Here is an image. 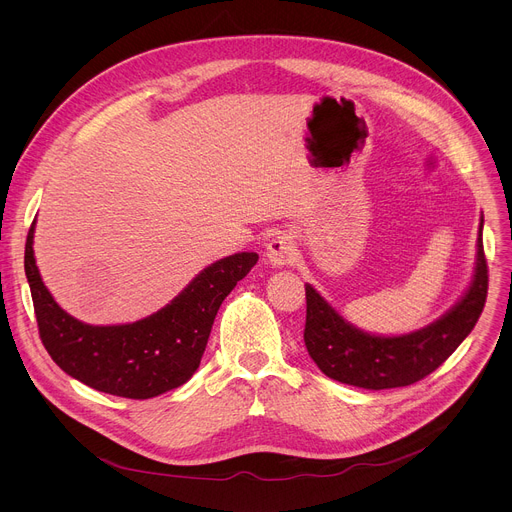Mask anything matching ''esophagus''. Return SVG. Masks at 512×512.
<instances>
[{
	"mask_svg": "<svg viewBox=\"0 0 512 512\" xmlns=\"http://www.w3.org/2000/svg\"><path fill=\"white\" fill-rule=\"evenodd\" d=\"M298 257V249L291 241V237H287L285 233H277L269 243H267V259L271 265L281 267V265H289L294 263Z\"/></svg>",
	"mask_w": 512,
	"mask_h": 512,
	"instance_id": "obj_1",
	"label": "esophagus"
}]
</instances>
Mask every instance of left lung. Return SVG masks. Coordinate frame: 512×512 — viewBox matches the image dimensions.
I'll use <instances>...</instances> for the list:
<instances>
[{"instance_id": "obj_1", "label": "left lung", "mask_w": 512, "mask_h": 512, "mask_svg": "<svg viewBox=\"0 0 512 512\" xmlns=\"http://www.w3.org/2000/svg\"><path fill=\"white\" fill-rule=\"evenodd\" d=\"M488 294V265L478 235V259L466 296L437 322L403 336H371L348 324L306 285L304 342L318 369L340 383L362 389H395L431 375L476 326Z\"/></svg>"}]
</instances>
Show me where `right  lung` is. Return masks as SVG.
<instances>
[{
	"mask_svg": "<svg viewBox=\"0 0 512 512\" xmlns=\"http://www.w3.org/2000/svg\"><path fill=\"white\" fill-rule=\"evenodd\" d=\"M32 243L34 223L24 269L44 348L66 375L127 399L158 397L194 375L218 308L259 259L257 253H235L208 265L160 312L133 324L89 326L54 302L38 273Z\"/></svg>",
	"mask_w": 512,
	"mask_h": 512,
	"instance_id": "add662e5",
	"label": "right lung"
}]
</instances>
